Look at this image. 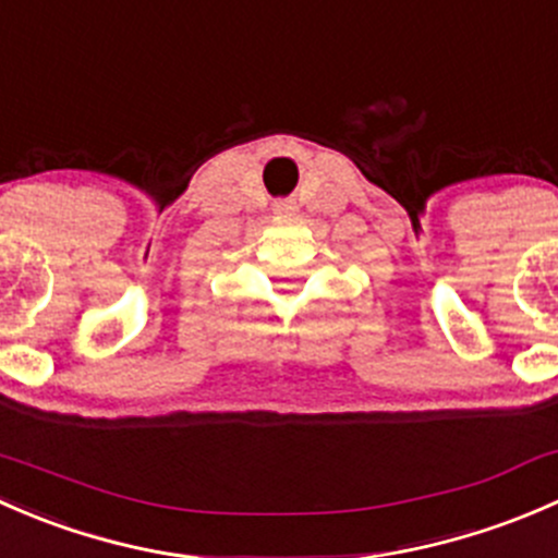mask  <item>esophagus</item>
I'll return each instance as SVG.
<instances>
[{
    "instance_id": "esophagus-1",
    "label": "esophagus",
    "mask_w": 558,
    "mask_h": 558,
    "mask_svg": "<svg viewBox=\"0 0 558 558\" xmlns=\"http://www.w3.org/2000/svg\"><path fill=\"white\" fill-rule=\"evenodd\" d=\"M275 216H294L296 213V202L294 199H278L272 205Z\"/></svg>"
}]
</instances>
